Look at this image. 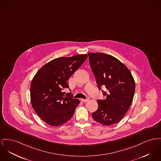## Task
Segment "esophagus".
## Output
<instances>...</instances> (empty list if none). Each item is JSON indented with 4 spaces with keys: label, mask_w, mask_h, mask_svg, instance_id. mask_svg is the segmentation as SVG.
<instances>
[{
    "label": "esophagus",
    "mask_w": 161,
    "mask_h": 161,
    "mask_svg": "<svg viewBox=\"0 0 161 161\" xmlns=\"http://www.w3.org/2000/svg\"><path fill=\"white\" fill-rule=\"evenodd\" d=\"M89 100V98H87V99H83V98H81V102H87Z\"/></svg>",
    "instance_id": "34e87169"
}]
</instances>
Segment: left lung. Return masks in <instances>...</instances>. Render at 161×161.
<instances>
[{
	"mask_svg": "<svg viewBox=\"0 0 161 161\" xmlns=\"http://www.w3.org/2000/svg\"><path fill=\"white\" fill-rule=\"evenodd\" d=\"M90 66L98 87L106 88L104 100H98V109L92 113L98 123L110 126L118 123L132 103L135 81L130 70L116 58L102 53H88Z\"/></svg>",
	"mask_w": 161,
	"mask_h": 161,
	"instance_id": "1",
	"label": "left lung"
}]
</instances>
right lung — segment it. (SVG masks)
I'll return each mask as SVG.
<instances>
[{"instance_id":"add662e5","label":"right lung","mask_w":161,"mask_h":161,"mask_svg":"<svg viewBox=\"0 0 161 161\" xmlns=\"http://www.w3.org/2000/svg\"><path fill=\"white\" fill-rule=\"evenodd\" d=\"M87 58L86 54L58 58L44 65L34 76L30 85L31 103L48 125H62L74 115L80 101L63 90L69 88V78Z\"/></svg>"}]
</instances>
